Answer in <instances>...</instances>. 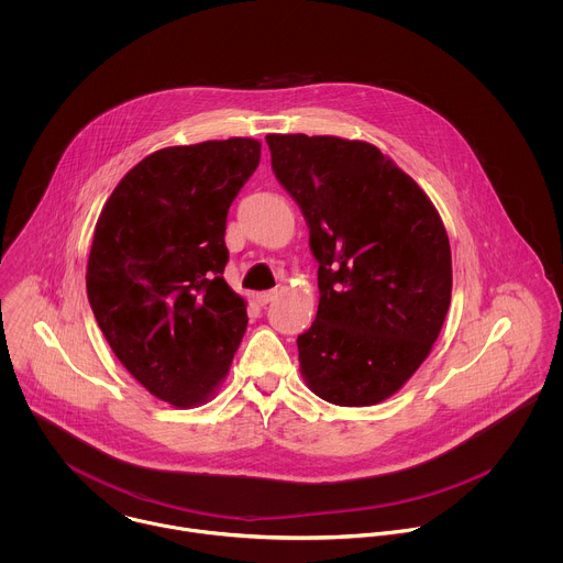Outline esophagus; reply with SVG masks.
Segmentation results:
<instances>
[{"instance_id": "obj_1", "label": "esophagus", "mask_w": 563, "mask_h": 563, "mask_svg": "<svg viewBox=\"0 0 563 563\" xmlns=\"http://www.w3.org/2000/svg\"><path fill=\"white\" fill-rule=\"evenodd\" d=\"M275 297H277V290H264V292L255 295V303L257 306H268Z\"/></svg>"}]
</instances>
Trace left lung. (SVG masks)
Returning a JSON list of instances; mask_svg holds the SVG:
<instances>
[{
    "instance_id": "obj_1",
    "label": "left lung",
    "mask_w": 563,
    "mask_h": 563,
    "mask_svg": "<svg viewBox=\"0 0 563 563\" xmlns=\"http://www.w3.org/2000/svg\"><path fill=\"white\" fill-rule=\"evenodd\" d=\"M266 143L319 262V312L297 338L301 375L333 405L386 401L427 360L451 306L444 223L371 143L306 134Z\"/></svg>"
}]
</instances>
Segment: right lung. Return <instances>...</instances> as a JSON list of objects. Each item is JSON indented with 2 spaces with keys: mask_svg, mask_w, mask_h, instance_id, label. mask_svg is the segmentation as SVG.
I'll use <instances>...</instances> for the list:
<instances>
[{
  "mask_svg": "<svg viewBox=\"0 0 563 563\" xmlns=\"http://www.w3.org/2000/svg\"><path fill=\"white\" fill-rule=\"evenodd\" d=\"M260 141L154 152L117 184L90 244L86 292L110 349L161 401L197 407L230 373L246 303L223 279L228 210Z\"/></svg>",
  "mask_w": 563,
  "mask_h": 563,
  "instance_id": "obj_1",
  "label": "right lung"
}]
</instances>
